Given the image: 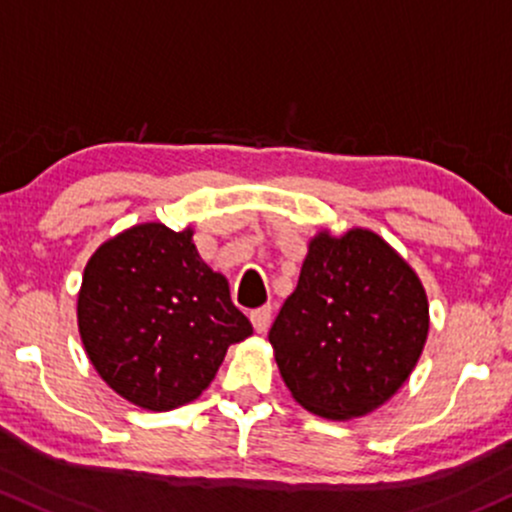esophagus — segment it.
<instances>
[{
    "mask_svg": "<svg viewBox=\"0 0 512 512\" xmlns=\"http://www.w3.org/2000/svg\"><path fill=\"white\" fill-rule=\"evenodd\" d=\"M271 307L263 305V307H256V310H251V324H254L256 332H266L268 324H271Z\"/></svg>",
    "mask_w": 512,
    "mask_h": 512,
    "instance_id": "1",
    "label": "esophagus"
}]
</instances>
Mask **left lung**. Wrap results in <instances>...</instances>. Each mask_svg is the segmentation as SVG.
I'll return each mask as SVG.
<instances>
[{
	"label": "left lung",
	"mask_w": 512,
	"mask_h": 512,
	"mask_svg": "<svg viewBox=\"0 0 512 512\" xmlns=\"http://www.w3.org/2000/svg\"><path fill=\"white\" fill-rule=\"evenodd\" d=\"M430 307L405 258L368 229L320 232L298 288L268 332L280 376L305 410L351 420L381 408L420 359Z\"/></svg>",
	"instance_id": "left-lung-1"
}]
</instances>
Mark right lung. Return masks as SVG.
<instances>
[{"label": "right lung", "instance_id": "right-lung-1", "mask_svg": "<svg viewBox=\"0 0 512 512\" xmlns=\"http://www.w3.org/2000/svg\"><path fill=\"white\" fill-rule=\"evenodd\" d=\"M87 359L114 393L144 410L190 403L224 354L254 334L229 283L192 244V229L136 224L92 254L78 295Z\"/></svg>", "mask_w": 512, "mask_h": 512}]
</instances>
